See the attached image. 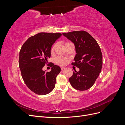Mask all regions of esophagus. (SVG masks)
<instances>
[{"instance_id":"esophagus-1","label":"esophagus","mask_w":125,"mask_h":125,"mask_svg":"<svg viewBox=\"0 0 125 125\" xmlns=\"http://www.w3.org/2000/svg\"><path fill=\"white\" fill-rule=\"evenodd\" d=\"M60 68H61V70H63V69H65V67H60Z\"/></svg>"}]
</instances>
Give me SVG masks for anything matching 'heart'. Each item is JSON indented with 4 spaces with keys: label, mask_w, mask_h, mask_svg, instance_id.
I'll return each mask as SVG.
<instances>
[{
    "label": "heart",
    "mask_w": 125,
    "mask_h": 125,
    "mask_svg": "<svg viewBox=\"0 0 125 125\" xmlns=\"http://www.w3.org/2000/svg\"><path fill=\"white\" fill-rule=\"evenodd\" d=\"M69 43V42H66L65 44ZM55 47V45H54L52 47L51 49V52H52L54 50V48ZM55 62H56L59 65H65V64L67 63V59L64 57H58L55 59Z\"/></svg>",
    "instance_id": "1"
}]
</instances>
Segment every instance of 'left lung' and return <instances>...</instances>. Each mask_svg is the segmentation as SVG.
Masks as SVG:
<instances>
[{
    "mask_svg": "<svg viewBox=\"0 0 125 125\" xmlns=\"http://www.w3.org/2000/svg\"><path fill=\"white\" fill-rule=\"evenodd\" d=\"M62 35L73 43L75 55L72 65L79 68L69 79L73 88L86 90L93 85L101 73L103 58L101 48L96 41L84 31L63 33Z\"/></svg>",
    "mask_w": 125,
    "mask_h": 125,
    "instance_id": "obj_1",
    "label": "left lung"
}]
</instances>
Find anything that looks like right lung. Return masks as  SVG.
Instances as JSON below:
<instances>
[{
	"label": "right lung",
	"instance_id": "right-lung-1",
	"mask_svg": "<svg viewBox=\"0 0 125 125\" xmlns=\"http://www.w3.org/2000/svg\"><path fill=\"white\" fill-rule=\"evenodd\" d=\"M61 36L59 33H39L29 37L20 50L19 65L22 77L30 90L38 95H46L55 88L60 68L52 63L51 71L42 68L50 58L52 44Z\"/></svg>",
	"mask_w": 125,
	"mask_h": 125
}]
</instances>
